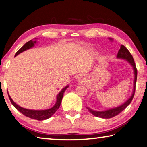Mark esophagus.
Wrapping results in <instances>:
<instances>
[{
    "label": "esophagus",
    "mask_w": 147,
    "mask_h": 147,
    "mask_svg": "<svg viewBox=\"0 0 147 147\" xmlns=\"http://www.w3.org/2000/svg\"><path fill=\"white\" fill-rule=\"evenodd\" d=\"M78 80L79 82H85V78H84V77L83 76H79V77L78 78Z\"/></svg>",
    "instance_id": "1"
}]
</instances>
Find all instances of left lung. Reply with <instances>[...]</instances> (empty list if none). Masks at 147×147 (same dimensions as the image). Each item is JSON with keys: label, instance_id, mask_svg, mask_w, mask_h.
<instances>
[{"label": "left lung", "instance_id": "8db88e82", "mask_svg": "<svg viewBox=\"0 0 147 147\" xmlns=\"http://www.w3.org/2000/svg\"><path fill=\"white\" fill-rule=\"evenodd\" d=\"M111 40H112L111 39ZM117 58H121V59H124L127 60L129 63H130L131 66L133 67L134 69V90H133V93L131 94V96H130V98L128 99V100L124 102V104H122V105L119 106L118 107H116V108H111L109 109H107V110L105 111H94L93 110L89 108H87L88 109V110L89 111V112L93 114V115L98 117H100V118H103V119H109V118H112L113 117L116 116L117 115L120 113L121 111H123L124 109H125L126 107H127L129 104L131 103V100L134 98V94H135V90H136V80H137V75H138V70L136 69V66L135 64V62H134L133 56H131V54H130V51L124 47L123 45H121V48L119 49V51L118 52L117 55Z\"/></svg>", "mask_w": 147, "mask_h": 147}]
</instances>
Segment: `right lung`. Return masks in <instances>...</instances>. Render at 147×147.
<instances>
[{"label": "right lung", "mask_w": 147, "mask_h": 147, "mask_svg": "<svg viewBox=\"0 0 147 147\" xmlns=\"http://www.w3.org/2000/svg\"><path fill=\"white\" fill-rule=\"evenodd\" d=\"M35 43H36V41H34L32 40H30L28 42H27L26 43L24 44V45L17 52L15 56L18 55V54L20 53H23V51H26V50H28L29 49L32 48V47L34 46ZM68 87L69 86H67L66 87H65V88L62 89V90L59 92L58 95H57L55 105H54L53 108L47 109H45V110H33V109H28L22 108V107L19 106V105H17L16 103L14 102L13 100L11 99V98L10 97V96H9L8 93V94L9 100H10L11 104H13V106L17 109V110L19 111L21 113H23L24 115L28 117L29 118L36 119V120L38 121H43V120H45V119H49L51 117H52V115H53V114L57 111V109L59 108V107L60 106L64 92Z\"/></svg>", "instance_id": "obj_1"}]
</instances>
